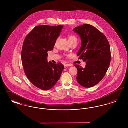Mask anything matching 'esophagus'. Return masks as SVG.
<instances>
[{
  "mask_svg": "<svg viewBox=\"0 0 128 128\" xmlns=\"http://www.w3.org/2000/svg\"><path fill=\"white\" fill-rule=\"evenodd\" d=\"M65 66L66 67H68V66H72V65H70V64H65Z\"/></svg>",
  "mask_w": 128,
  "mask_h": 128,
  "instance_id": "34e87169",
  "label": "esophagus"
}]
</instances>
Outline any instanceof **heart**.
Listing matches in <instances>:
<instances>
[{"label": "heart", "instance_id": "1", "mask_svg": "<svg viewBox=\"0 0 128 128\" xmlns=\"http://www.w3.org/2000/svg\"><path fill=\"white\" fill-rule=\"evenodd\" d=\"M68 40H69L70 42L73 41L74 40H77V39L76 37L75 36H74V35L69 36L68 37Z\"/></svg>", "mask_w": 128, "mask_h": 128}]
</instances>
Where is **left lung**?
<instances>
[{"instance_id": "8db88e82", "label": "left lung", "mask_w": 128, "mask_h": 128, "mask_svg": "<svg viewBox=\"0 0 128 128\" xmlns=\"http://www.w3.org/2000/svg\"><path fill=\"white\" fill-rule=\"evenodd\" d=\"M73 30L79 35L82 41L77 56L86 62L84 68L74 65L78 70L76 79L82 86L91 87L102 80L110 66V44L103 34L91 25L84 24Z\"/></svg>"}]
</instances>
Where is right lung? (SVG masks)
Instances as JSON below:
<instances>
[{
  "instance_id": "add662e5",
  "label": "right lung",
  "mask_w": 128,
  "mask_h": 128,
  "mask_svg": "<svg viewBox=\"0 0 128 128\" xmlns=\"http://www.w3.org/2000/svg\"><path fill=\"white\" fill-rule=\"evenodd\" d=\"M62 25L36 26L26 36L22 50V62L25 75L32 84L48 90L60 78L64 66L47 61L48 51L53 50Z\"/></svg>"
}]
</instances>
